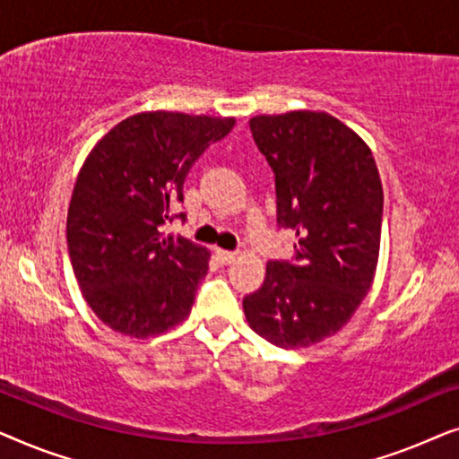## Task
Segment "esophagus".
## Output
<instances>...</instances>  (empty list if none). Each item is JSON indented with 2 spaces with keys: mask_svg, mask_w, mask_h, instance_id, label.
I'll return each mask as SVG.
<instances>
[{
  "mask_svg": "<svg viewBox=\"0 0 459 459\" xmlns=\"http://www.w3.org/2000/svg\"><path fill=\"white\" fill-rule=\"evenodd\" d=\"M217 259H219V263H223V265H230V263H234V261L238 259V253H231V250L217 248Z\"/></svg>",
  "mask_w": 459,
  "mask_h": 459,
  "instance_id": "esophagus-1",
  "label": "esophagus"
}]
</instances>
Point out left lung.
<instances>
[{"label": "left lung", "mask_w": 459, "mask_h": 459, "mask_svg": "<svg viewBox=\"0 0 459 459\" xmlns=\"http://www.w3.org/2000/svg\"><path fill=\"white\" fill-rule=\"evenodd\" d=\"M250 131L275 173L278 225L297 236V261L267 263L244 316L275 347H311L336 334L372 288L380 173L368 143L328 112L259 115Z\"/></svg>", "instance_id": "8db88e82"}]
</instances>
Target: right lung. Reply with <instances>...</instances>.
I'll return each mask as SVG.
<instances>
[{"label":"right lung","mask_w":459,"mask_h":459,"mask_svg":"<svg viewBox=\"0 0 459 459\" xmlns=\"http://www.w3.org/2000/svg\"><path fill=\"white\" fill-rule=\"evenodd\" d=\"M234 125V117L137 112L87 154L68 204L66 242L83 299L108 328L148 338L190 316L211 253L187 238H162L160 225L184 203L198 156Z\"/></svg>","instance_id":"1"}]
</instances>
